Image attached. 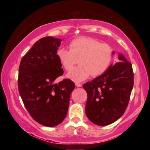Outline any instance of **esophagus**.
Returning <instances> with one entry per match:
<instances>
[{"label":"esophagus","instance_id":"1","mask_svg":"<svg viewBox=\"0 0 150 150\" xmlns=\"http://www.w3.org/2000/svg\"><path fill=\"white\" fill-rule=\"evenodd\" d=\"M76 86L78 87H82V84L81 83H76Z\"/></svg>","mask_w":150,"mask_h":150}]
</instances>
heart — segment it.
I'll list each match as a JSON object with an SVG mask.
<instances>
[{"mask_svg":"<svg viewBox=\"0 0 150 150\" xmlns=\"http://www.w3.org/2000/svg\"><path fill=\"white\" fill-rule=\"evenodd\" d=\"M69 50L60 48L57 57L65 70L69 71L78 63V66L70 71L67 77L74 82H81L90 75L98 76L107 70L113 58V50L106 43L96 39L81 37L71 41Z\"/></svg>","mask_w":150,"mask_h":150,"instance_id":"heart-1","label":"heart"}]
</instances>
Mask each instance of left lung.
<instances>
[{
	"instance_id": "left-lung-1",
	"label": "left lung",
	"mask_w": 150,
	"mask_h": 150,
	"mask_svg": "<svg viewBox=\"0 0 150 150\" xmlns=\"http://www.w3.org/2000/svg\"><path fill=\"white\" fill-rule=\"evenodd\" d=\"M118 59L120 62L83 86L87 93L86 115L98 126H106L120 118L130 100L134 85L132 64L122 54Z\"/></svg>"
}]
</instances>
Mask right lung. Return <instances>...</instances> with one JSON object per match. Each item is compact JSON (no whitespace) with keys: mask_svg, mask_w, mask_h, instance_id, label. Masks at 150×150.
Here are the masks:
<instances>
[{"mask_svg":"<svg viewBox=\"0 0 150 150\" xmlns=\"http://www.w3.org/2000/svg\"><path fill=\"white\" fill-rule=\"evenodd\" d=\"M61 39L45 37L35 43L22 57L18 73V90L30 116L39 124L56 126L66 117L70 94L75 88L71 80L54 83L63 75L57 57Z\"/></svg>","mask_w":150,"mask_h":150,"instance_id":"obj_1","label":"right lung"}]
</instances>
